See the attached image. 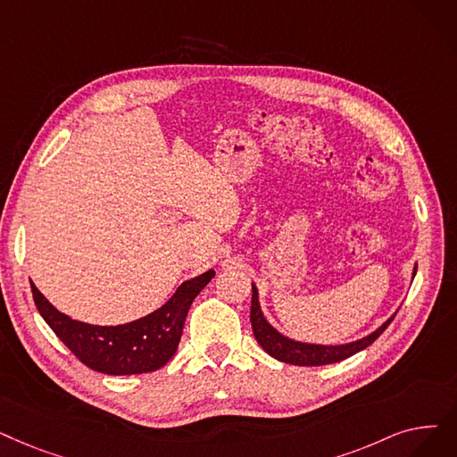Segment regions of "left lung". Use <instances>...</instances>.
Wrapping results in <instances>:
<instances>
[{"mask_svg": "<svg viewBox=\"0 0 457 457\" xmlns=\"http://www.w3.org/2000/svg\"><path fill=\"white\" fill-rule=\"evenodd\" d=\"M416 274V267L412 276ZM395 315V313H394ZM394 315L377 328L375 332L368 334L366 338H361L351 344L342 345H317V344H303L295 342L287 336L278 332L267 320L260 308V299H257V287L252 284V308H250V323L257 344H260L270 356L276 361L295 364V366H325L332 362H340L349 359L354 353H359L371 345L379 336L385 332V328L392 323Z\"/></svg>", "mask_w": 457, "mask_h": 457, "instance_id": "8db88e82", "label": "left lung"}]
</instances>
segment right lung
<instances>
[{
	"label": "right lung",
	"mask_w": 457,
	"mask_h": 457,
	"mask_svg": "<svg viewBox=\"0 0 457 457\" xmlns=\"http://www.w3.org/2000/svg\"><path fill=\"white\" fill-rule=\"evenodd\" d=\"M211 278H214V270L183 282L164 306L142 320L117 327H98L71 320L54 308L33 284L31 293L38 313L78 361L101 373L134 375L162 368L175 354L190 304Z\"/></svg>",
	"instance_id": "right-lung-1"
}]
</instances>
